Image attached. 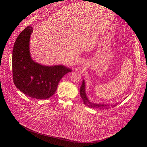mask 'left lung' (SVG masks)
I'll return each instance as SVG.
<instances>
[{"label":"left lung","mask_w":147,"mask_h":147,"mask_svg":"<svg viewBox=\"0 0 147 147\" xmlns=\"http://www.w3.org/2000/svg\"><path fill=\"white\" fill-rule=\"evenodd\" d=\"M80 96L82 98L83 102L84 103L85 105L87 107L91 108H94V109H105L109 107V105L108 104H103V103H95L93 102H90V100L88 99V97L86 93V84L85 81L83 80L82 85L80 88ZM117 103H116L114 106L115 107L117 105Z\"/></svg>","instance_id":"left-lung-1"}]
</instances>
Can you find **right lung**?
<instances>
[{
	"label": "right lung",
	"mask_w": 147,
	"mask_h": 147,
	"mask_svg": "<svg viewBox=\"0 0 147 147\" xmlns=\"http://www.w3.org/2000/svg\"><path fill=\"white\" fill-rule=\"evenodd\" d=\"M33 32L27 26L18 36L12 51V75L16 87L32 98L47 99L55 92L59 81L72 69L63 65L44 66L33 60L29 42Z\"/></svg>",
	"instance_id": "right-lung-1"
}]
</instances>
